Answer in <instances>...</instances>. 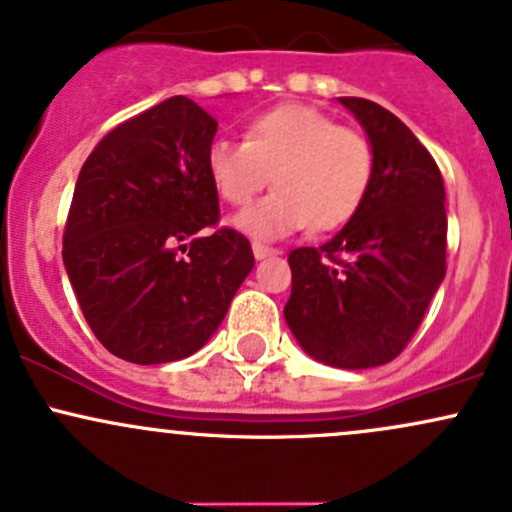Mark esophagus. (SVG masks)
Wrapping results in <instances>:
<instances>
[{
	"label": "esophagus",
	"instance_id": "esophagus-1",
	"mask_svg": "<svg viewBox=\"0 0 512 512\" xmlns=\"http://www.w3.org/2000/svg\"><path fill=\"white\" fill-rule=\"evenodd\" d=\"M251 249H254V256L258 258V261H261V258H266V256H276L278 254L276 249H271V246L258 244V241H254V246H251Z\"/></svg>",
	"mask_w": 512,
	"mask_h": 512
}]
</instances>
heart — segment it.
<instances>
[{
    "mask_svg": "<svg viewBox=\"0 0 512 512\" xmlns=\"http://www.w3.org/2000/svg\"><path fill=\"white\" fill-rule=\"evenodd\" d=\"M207 172L224 202L249 207L273 179L276 189L236 219L258 239H281L313 226H345L365 202L374 175L372 142L310 105L286 103L254 115L244 142L217 140Z\"/></svg>",
    "mask_w": 512,
    "mask_h": 512,
    "instance_id": "b5f03b06",
    "label": "heart"
}]
</instances>
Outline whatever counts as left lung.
<instances>
[{"label": "left lung", "mask_w": 512, "mask_h": 512, "mask_svg": "<svg viewBox=\"0 0 512 512\" xmlns=\"http://www.w3.org/2000/svg\"><path fill=\"white\" fill-rule=\"evenodd\" d=\"M367 130L365 202L323 246L288 254L283 315L305 352L342 370L387 365L409 345L446 276L444 177L416 135L367 98H340Z\"/></svg>", "instance_id": "left-lung-1"}]
</instances>
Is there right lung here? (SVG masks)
<instances>
[{
	"label": "right lung",
	"mask_w": 512,
	"mask_h": 512,
	"mask_svg": "<svg viewBox=\"0 0 512 512\" xmlns=\"http://www.w3.org/2000/svg\"><path fill=\"white\" fill-rule=\"evenodd\" d=\"M214 135L217 120L175 96L110 130L83 162L63 263L83 318L120 360L197 352L254 268L249 239L219 226Z\"/></svg>",
	"instance_id": "obj_1"
}]
</instances>
